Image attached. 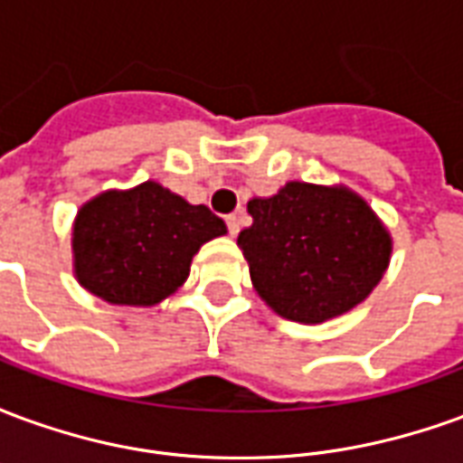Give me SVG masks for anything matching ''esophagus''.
<instances>
[{"label": "esophagus", "mask_w": 463, "mask_h": 463, "mask_svg": "<svg viewBox=\"0 0 463 463\" xmlns=\"http://www.w3.org/2000/svg\"><path fill=\"white\" fill-rule=\"evenodd\" d=\"M225 222H228V232L235 238V235L241 232V213H232V215H228Z\"/></svg>", "instance_id": "34e87169"}]
</instances>
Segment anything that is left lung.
<instances>
[{
  "label": "left lung",
  "instance_id": "left-lung-1",
  "mask_svg": "<svg viewBox=\"0 0 463 463\" xmlns=\"http://www.w3.org/2000/svg\"><path fill=\"white\" fill-rule=\"evenodd\" d=\"M238 235L255 292L280 317L320 325L369 298L392 258V235L347 185L290 181L248 201Z\"/></svg>",
  "mask_w": 463,
  "mask_h": 463
}]
</instances>
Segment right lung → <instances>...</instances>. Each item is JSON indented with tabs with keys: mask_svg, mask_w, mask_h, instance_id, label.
Wrapping results in <instances>:
<instances>
[{
	"mask_svg": "<svg viewBox=\"0 0 463 463\" xmlns=\"http://www.w3.org/2000/svg\"><path fill=\"white\" fill-rule=\"evenodd\" d=\"M225 232L205 205H191L161 183L104 191L76 213L74 275L111 305L153 307L185 282L203 242Z\"/></svg>",
	"mask_w": 463,
	"mask_h": 463,
	"instance_id": "1",
	"label": "right lung"
}]
</instances>
